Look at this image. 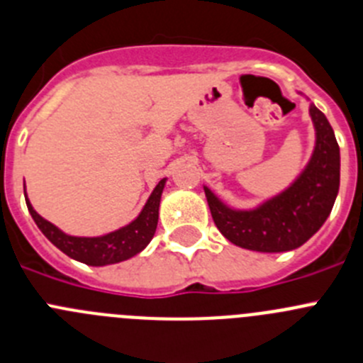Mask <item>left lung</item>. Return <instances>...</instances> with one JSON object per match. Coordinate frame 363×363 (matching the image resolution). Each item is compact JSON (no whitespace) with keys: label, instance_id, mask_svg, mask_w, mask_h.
<instances>
[{"label":"left lung","instance_id":"1","mask_svg":"<svg viewBox=\"0 0 363 363\" xmlns=\"http://www.w3.org/2000/svg\"><path fill=\"white\" fill-rule=\"evenodd\" d=\"M315 148L299 177L254 209L223 204L204 186L211 216L225 238L242 249L286 252L306 243L330 216L340 186V148L328 118L313 104Z\"/></svg>","mask_w":363,"mask_h":363}]
</instances>
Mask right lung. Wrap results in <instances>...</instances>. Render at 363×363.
Segmentation results:
<instances>
[{
	"mask_svg": "<svg viewBox=\"0 0 363 363\" xmlns=\"http://www.w3.org/2000/svg\"><path fill=\"white\" fill-rule=\"evenodd\" d=\"M166 179H161L157 186L154 188L152 195L148 197L147 204L143 206L141 213L132 220L130 223L123 225V228L116 229L113 233H107L104 236H71L60 231L57 225L48 222L46 218L39 215L30 204L28 197H26V206L32 215L33 222L37 223V228L40 229L46 238L62 250L66 256L77 259L80 263H86L91 267H104L113 265V263L125 262V259L132 258L135 254H140L145 247L150 243L154 238L155 229H157L159 220V204H161V195L164 189Z\"/></svg>",
	"mask_w": 363,
	"mask_h": 363,
	"instance_id": "add662e5",
	"label": "right lung"
}]
</instances>
